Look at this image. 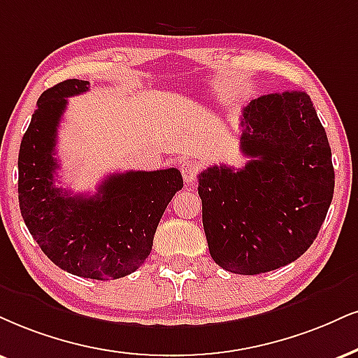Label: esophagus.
<instances>
[{
  "label": "esophagus",
  "instance_id": "esophagus-1",
  "mask_svg": "<svg viewBox=\"0 0 358 358\" xmlns=\"http://www.w3.org/2000/svg\"><path fill=\"white\" fill-rule=\"evenodd\" d=\"M180 172H182V178L186 180V184H194L197 179L199 167H197L196 162L192 161H182V164H180Z\"/></svg>",
  "mask_w": 358,
  "mask_h": 358
}]
</instances>
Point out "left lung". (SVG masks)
<instances>
[{"label": "left lung", "instance_id": "obj_1", "mask_svg": "<svg viewBox=\"0 0 358 358\" xmlns=\"http://www.w3.org/2000/svg\"><path fill=\"white\" fill-rule=\"evenodd\" d=\"M242 169L199 174L210 257L229 272L255 275L297 260L315 241L334 197L327 134L310 96H260L242 111Z\"/></svg>", "mask_w": 358, "mask_h": 358}]
</instances>
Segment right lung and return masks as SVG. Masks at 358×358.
Wrapping results in <instances>:
<instances>
[{"instance_id":"right-lung-1","label":"right lung","mask_w":358,"mask_h":358,"mask_svg":"<svg viewBox=\"0 0 358 358\" xmlns=\"http://www.w3.org/2000/svg\"><path fill=\"white\" fill-rule=\"evenodd\" d=\"M90 83L66 79L39 96L17 156V197L26 227L57 267L96 280L134 272L152 249L157 224L182 189L178 169L109 174L94 196L55 186L56 134L68 98Z\"/></svg>"}]
</instances>
